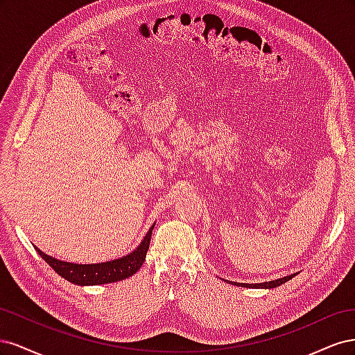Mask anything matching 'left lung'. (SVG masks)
<instances>
[{
  "label": "left lung",
  "mask_w": 355,
  "mask_h": 355,
  "mask_svg": "<svg viewBox=\"0 0 355 355\" xmlns=\"http://www.w3.org/2000/svg\"><path fill=\"white\" fill-rule=\"evenodd\" d=\"M296 274H290V275H286L283 278H277V280H272V282H265V283H254V284H247V283H234V286H240V287H249V288H274V287H278L284 284L286 282L292 280V278L295 277Z\"/></svg>",
  "instance_id": "8db88e82"
}]
</instances>
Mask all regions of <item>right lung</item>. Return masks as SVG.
<instances>
[{"label": "right lung", "instance_id": "add662e5", "mask_svg": "<svg viewBox=\"0 0 355 355\" xmlns=\"http://www.w3.org/2000/svg\"><path fill=\"white\" fill-rule=\"evenodd\" d=\"M155 223L153 225L149 231L145 234L144 240L141 241L133 252L128 254L118 257V259L101 262V263H72V262H63L56 259V257L49 256L44 252H41L38 247L35 250L38 254L44 259L53 270H55L60 277L65 278L69 283L78 284V286H98L106 283H115L124 280V278L132 277L136 274L145 262L146 252L149 249V241H151L153 230Z\"/></svg>", "mask_w": 355, "mask_h": 355}]
</instances>
